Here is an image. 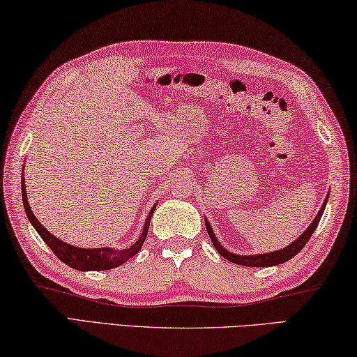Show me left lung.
<instances>
[{
    "mask_svg": "<svg viewBox=\"0 0 357 357\" xmlns=\"http://www.w3.org/2000/svg\"><path fill=\"white\" fill-rule=\"evenodd\" d=\"M328 197H329V195L326 196V199H324V204L321 205V208H320V211H318V215L315 216V220L310 222V226L305 229L301 235H299V238H296L295 241L290 243V245L285 246L284 249H279V251H274V252L252 254V255L234 254V252L227 251V249L224 248L220 241H218L216 235L213 232V229H211L207 218H205V227H207V232L210 235V240H211V243H213V246L216 248V251L220 252V255H222L224 259H227L229 261H232V264L243 265V266H257V268L259 266H276V265L284 264V261L295 257V255L305 246V243L309 241L312 234L315 232L318 222H320V220H321L324 207H326V204H328Z\"/></svg>",
    "mask_w": 357,
    "mask_h": 357,
    "instance_id": "8db88e82",
    "label": "left lung"
}]
</instances>
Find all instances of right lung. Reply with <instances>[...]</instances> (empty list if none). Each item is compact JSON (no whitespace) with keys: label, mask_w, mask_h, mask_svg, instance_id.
Instances as JSON below:
<instances>
[{"label":"right lung","mask_w":357,"mask_h":357,"mask_svg":"<svg viewBox=\"0 0 357 357\" xmlns=\"http://www.w3.org/2000/svg\"><path fill=\"white\" fill-rule=\"evenodd\" d=\"M22 199H23L24 211H26L28 220L31 224H33V227L37 230V234L40 235V238L45 241V245L56 254V257L77 271L112 270V268L121 266L128 259L136 255L137 252H139V249L142 248V243L146 241V236L149 232V224H150V220H152V215L156 208V205H153L152 210L149 211L146 222H144V227H142V234L139 238L136 240L133 246H130L127 249H114V248L86 249V248H77V246L67 245L66 241H62L58 238V236L50 234L48 230L43 227L39 221H37V218L33 215V210H31V205L28 202L26 186H24L23 177H22Z\"/></svg>","instance_id":"right-lung-1"}]
</instances>
